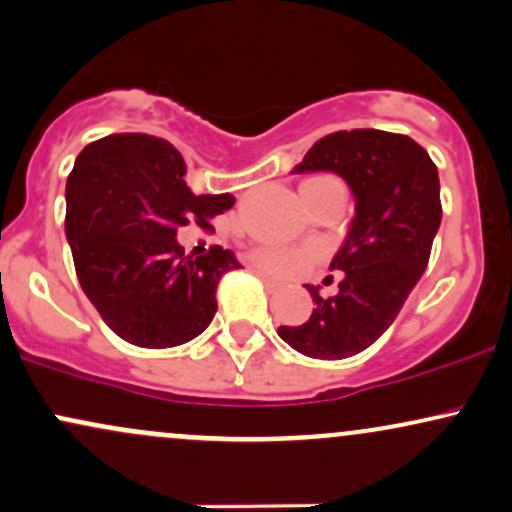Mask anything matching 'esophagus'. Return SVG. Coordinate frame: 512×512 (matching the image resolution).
<instances>
[{"instance_id": "obj_1", "label": "esophagus", "mask_w": 512, "mask_h": 512, "mask_svg": "<svg viewBox=\"0 0 512 512\" xmlns=\"http://www.w3.org/2000/svg\"><path fill=\"white\" fill-rule=\"evenodd\" d=\"M255 276H257V279L262 281L264 286H267L269 291H279V289H281V284H279V281L272 279V276H267V274H264V272H257V269H255Z\"/></svg>"}]
</instances>
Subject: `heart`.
<instances>
[{
  "label": "heart",
  "instance_id": "obj_1",
  "mask_svg": "<svg viewBox=\"0 0 512 512\" xmlns=\"http://www.w3.org/2000/svg\"><path fill=\"white\" fill-rule=\"evenodd\" d=\"M327 178H310L305 182H317ZM303 182V185H305ZM320 260V250L310 248V245H260L250 252V262L260 267L262 272H269L274 276H298L308 272L313 264Z\"/></svg>",
  "mask_w": 512,
  "mask_h": 512
}]
</instances>
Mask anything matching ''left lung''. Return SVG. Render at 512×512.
<instances>
[{
	"label": "left lung",
	"mask_w": 512,
	"mask_h": 512,
	"mask_svg": "<svg viewBox=\"0 0 512 512\" xmlns=\"http://www.w3.org/2000/svg\"><path fill=\"white\" fill-rule=\"evenodd\" d=\"M313 170L349 182L356 216L330 264L344 272L339 291L322 298L308 286L313 315L298 327H279V337L298 354L339 361L383 337L424 274L443 219L440 182L424 146L383 129L327 134L293 173Z\"/></svg>",
	"instance_id": "left-lung-1"
}]
</instances>
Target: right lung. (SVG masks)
Here are the masks:
<instances>
[{
  "label": "right lung",
  "mask_w": 512,
  "mask_h": 512,
  "mask_svg": "<svg viewBox=\"0 0 512 512\" xmlns=\"http://www.w3.org/2000/svg\"><path fill=\"white\" fill-rule=\"evenodd\" d=\"M236 204L231 195H195L185 161L166 139L110 134L88 144L67 178V231L79 284L117 337L144 349L195 339L216 313V286L240 267L219 245L185 255L178 228Z\"/></svg>",
  "instance_id": "obj_1"
}]
</instances>
